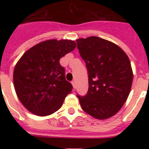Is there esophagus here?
<instances>
[{
	"mask_svg": "<svg viewBox=\"0 0 149 149\" xmlns=\"http://www.w3.org/2000/svg\"><path fill=\"white\" fill-rule=\"evenodd\" d=\"M72 86H73L74 89H75V82H74V81H72Z\"/></svg>",
	"mask_w": 149,
	"mask_h": 149,
	"instance_id": "esophagus-1",
	"label": "esophagus"
}]
</instances>
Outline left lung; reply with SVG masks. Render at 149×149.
Wrapping results in <instances>:
<instances>
[{
	"label": "left lung",
	"mask_w": 149,
	"mask_h": 149,
	"mask_svg": "<svg viewBox=\"0 0 149 149\" xmlns=\"http://www.w3.org/2000/svg\"><path fill=\"white\" fill-rule=\"evenodd\" d=\"M89 77L86 95H77L84 111L98 119L117 113L131 92L133 72L123 50L97 36L76 40Z\"/></svg>",
	"instance_id": "1"
}]
</instances>
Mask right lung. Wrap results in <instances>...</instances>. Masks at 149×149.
Listing matches in <instances>:
<instances>
[{"instance_id": "right-lung-1", "label": "right lung", "mask_w": 149, "mask_h": 149, "mask_svg": "<svg viewBox=\"0 0 149 149\" xmlns=\"http://www.w3.org/2000/svg\"><path fill=\"white\" fill-rule=\"evenodd\" d=\"M75 47L76 43L68 39L46 40L27 50L16 63L13 72L15 93L32 113L51 115L72 92L60 60Z\"/></svg>"}]
</instances>
